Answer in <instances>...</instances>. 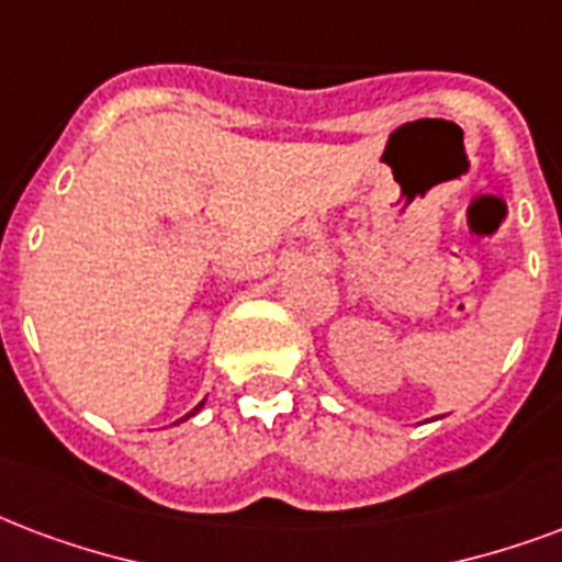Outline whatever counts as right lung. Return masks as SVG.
Masks as SVG:
<instances>
[{
  "label": "right lung",
  "instance_id": "right-lung-1",
  "mask_svg": "<svg viewBox=\"0 0 562 562\" xmlns=\"http://www.w3.org/2000/svg\"><path fill=\"white\" fill-rule=\"evenodd\" d=\"M200 406H203V404H200ZM200 406H196V409H200ZM191 415H194V413H191ZM186 418H188V415H186Z\"/></svg>",
  "mask_w": 562,
  "mask_h": 562
}]
</instances>
